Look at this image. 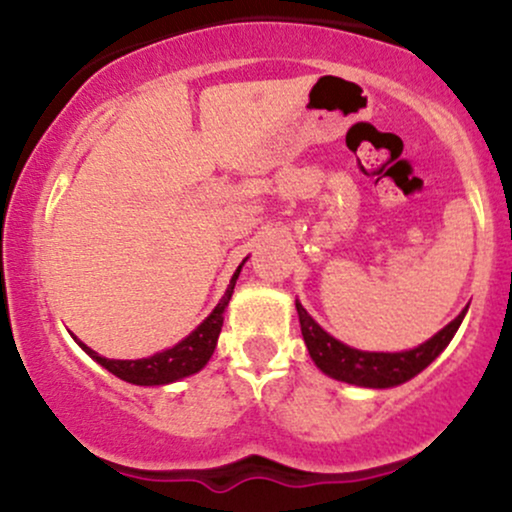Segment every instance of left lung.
I'll return each mask as SVG.
<instances>
[{"label": "left lung", "mask_w": 512, "mask_h": 512, "mask_svg": "<svg viewBox=\"0 0 512 512\" xmlns=\"http://www.w3.org/2000/svg\"><path fill=\"white\" fill-rule=\"evenodd\" d=\"M296 310L298 320H301L305 346H308L310 358L315 361V366L334 380H342V383L358 387H395L407 383L414 375H419L421 370L431 366V363L440 356V351L450 344L457 327L462 325L464 313H467V308H464L450 325H445L443 330L433 334L428 342L419 344L416 349L397 351V354H383V351L351 349V346L342 344L339 339H334L332 334L322 330L298 301Z\"/></svg>", "instance_id": "8db88e82"}]
</instances>
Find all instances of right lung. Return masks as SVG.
<instances>
[{"label": "right lung", "mask_w": 512, "mask_h": 512, "mask_svg": "<svg viewBox=\"0 0 512 512\" xmlns=\"http://www.w3.org/2000/svg\"><path fill=\"white\" fill-rule=\"evenodd\" d=\"M243 264H245V260H243ZM243 264H240V267L236 269V274L231 276V284H228L226 293H223L219 305L211 310V315L207 317V320H204L195 332L187 334L182 342L175 344L173 349L158 351V354H154V356L137 358V361H115V358L98 356L96 351L88 349L84 342H79V339L74 337L76 344H79L81 349H84L86 354L93 358V361L101 363L105 370H110V373L117 375L120 380H125V383L168 385V383H175V380H180V378H187V375L197 373V370H202L204 366H207L211 354H214L216 342H219V334L223 327V310H226L228 301H231L233 289H236V279H238L240 269H243Z\"/></svg>", "instance_id": "right-lung-1"}]
</instances>
